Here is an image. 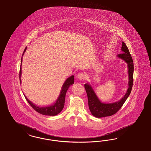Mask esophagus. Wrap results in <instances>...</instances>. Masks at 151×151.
Wrapping results in <instances>:
<instances>
[{
  "mask_svg": "<svg viewBox=\"0 0 151 151\" xmlns=\"http://www.w3.org/2000/svg\"><path fill=\"white\" fill-rule=\"evenodd\" d=\"M78 78L80 80H84L86 78V75L83 73H80L78 75Z\"/></svg>",
  "mask_w": 151,
  "mask_h": 151,
  "instance_id": "obj_1",
  "label": "esophagus"
}]
</instances>
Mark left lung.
Masks as SVG:
<instances>
[{"label":"left lung","instance_id":"1","mask_svg":"<svg viewBox=\"0 0 151 151\" xmlns=\"http://www.w3.org/2000/svg\"><path fill=\"white\" fill-rule=\"evenodd\" d=\"M121 50L123 52L122 54H118L117 57L124 60L128 64L127 66L129 75V82L127 92L121 100L112 104L102 103L97 98L95 92L93 91V89L92 88L91 86L88 83H86L84 85L87 93L89 109L92 114L96 117L100 118L106 116H111L115 114L122 107L131 93L133 83L134 66L132 58L129 53L127 46L124 42H122Z\"/></svg>","mask_w":151,"mask_h":151}]
</instances>
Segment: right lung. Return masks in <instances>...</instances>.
I'll list each match as a JSON object with an SVG mask.
<instances>
[{
  "instance_id": "right-lung-1",
  "label": "right lung",
  "mask_w": 151,
  "mask_h": 151,
  "mask_svg": "<svg viewBox=\"0 0 151 151\" xmlns=\"http://www.w3.org/2000/svg\"><path fill=\"white\" fill-rule=\"evenodd\" d=\"M27 47H25V50L24 51L23 55H24L25 51H26ZM22 58L21 59V66H22ZM22 74V68H20V71H19V78H20V82H21L20 77ZM74 83V76H71L69 77L64 82V85H63L61 91L60 92V94L58 99V100L55 102V104L53 105L40 107L37 106L33 104L31 101L29 100L27 97L24 95L26 100H27V102L30 104V105L32 107L34 110H35L38 113L46 116H55L59 114L60 112L63 110L64 107V104L65 101V95L67 90H68L69 87L73 84Z\"/></svg>"
}]
</instances>
